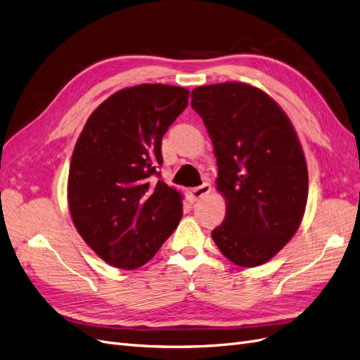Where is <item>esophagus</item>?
<instances>
[{
    "instance_id": "esophagus-1",
    "label": "esophagus",
    "mask_w": 360,
    "mask_h": 360,
    "mask_svg": "<svg viewBox=\"0 0 360 360\" xmlns=\"http://www.w3.org/2000/svg\"><path fill=\"white\" fill-rule=\"evenodd\" d=\"M210 191H212V184L210 183H202L201 186L191 189V198H192V201H198L202 197H205V195H209Z\"/></svg>"
}]
</instances>
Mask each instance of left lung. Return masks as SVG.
<instances>
[{"label":"left lung","mask_w":360,"mask_h":360,"mask_svg":"<svg viewBox=\"0 0 360 360\" xmlns=\"http://www.w3.org/2000/svg\"><path fill=\"white\" fill-rule=\"evenodd\" d=\"M214 147L224 222L212 231L221 252L242 267L276 255L297 231L308 200V168L299 138L278 103L242 82L192 91Z\"/></svg>","instance_id":"obj_1"}]
</instances>
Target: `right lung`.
Wrapping results in <instances>:
<instances>
[{"label": "right lung", "instance_id": "1", "mask_svg": "<svg viewBox=\"0 0 360 360\" xmlns=\"http://www.w3.org/2000/svg\"><path fill=\"white\" fill-rule=\"evenodd\" d=\"M189 90L141 84L99 105L76 141L69 210L76 230L108 264L132 270L176 230L181 193L160 180L162 138L188 106Z\"/></svg>", "mask_w": 360, "mask_h": 360}]
</instances>
